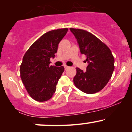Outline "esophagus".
I'll return each mask as SVG.
<instances>
[{
    "label": "esophagus",
    "mask_w": 132,
    "mask_h": 132,
    "mask_svg": "<svg viewBox=\"0 0 132 132\" xmlns=\"http://www.w3.org/2000/svg\"><path fill=\"white\" fill-rule=\"evenodd\" d=\"M64 69H68V68H69V66H66V65H64Z\"/></svg>",
    "instance_id": "esophagus-1"
}]
</instances>
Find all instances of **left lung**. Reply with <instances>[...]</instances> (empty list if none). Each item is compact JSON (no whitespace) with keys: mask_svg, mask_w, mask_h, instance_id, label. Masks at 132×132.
I'll use <instances>...</instances> for the list:
<instances>
[{"mask_svg":"<svg viewBox=\"0 0 132 132\" xmlns=\"http://www.w3.org/2000/svg\"><path fill=\"white\" fill-rule=\"evenodd\" d=\"M88 66L84 72L76 68L74 84L86 94L96 93L108 83L114 70V57L109 47L89 31L70 28Z\"/></svg>","mask_w":132,"mask_h":132,"instance_id":"left-lung-1","label":"left lung"}]
</instances>
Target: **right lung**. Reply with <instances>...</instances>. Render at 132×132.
I'll list each match as a JSON object with an SVG mask.
<instances>
[{
	"label": "right lung",
	"instance_id": "1",
	"mask_svg": "<svg viewBox=\"0 0 132 132\" xmlns=\"http://www.w3.org/2000/svg\"><path fill=\"white\" fill-rule=\"evenodd\" d=\"M68 28L48 31L33 43L25 53L20 65V77L31 98L38 102L50 99L56 89L64 68L50 66L57 46Z\"/></svg>",
	"mask_w": 132,
	"mask_h": 132
}]
</instances>
